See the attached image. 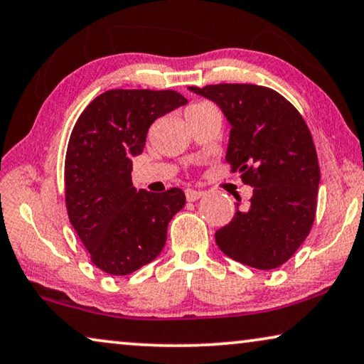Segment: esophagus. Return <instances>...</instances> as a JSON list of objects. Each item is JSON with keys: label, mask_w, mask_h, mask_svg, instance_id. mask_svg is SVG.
Segmentation results:
<instances>
[{"label": "esophagus", "mask_w": 364, "mask_h": 364, "mask_svg": "<svg viewBox=\"0 0 364 364\" xmlns=\"http://www.w3.org/2000/svg\"><path fill=\"white\" fill-rule=\"evenodd\" d=\"M203 195H205L203 191H195V188H187V191H186V197H187L188 202H195V200L203 197Z\"/></svg>", "instance_id": "34e87169"}]
</instances>
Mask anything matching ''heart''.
Instances as JSON below:
<instances>
[{
  "instance_id": "b5f03b06",
  "label": "heart",
  "mask_w": 364,
  "mask_h": 364,
  "mask_svg": "<svg viewBox=\"0 0 364 364\" xmlns=\"http://www.w3.org/2000/svg\"><path fill=\"white\" fill-rule=\"evenodd\" d=\"M200 105H205V103H197V105H192V107H200ZM192 107H191V108H192Z\"/></svg>"
}]
</instances>
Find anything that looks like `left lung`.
I'll use <instances>...</instances> for the list:
<instances>
[{"label": "left lung", "instance_id": "8db88e82", "mask_svg": "<svg viewBox=\"0 0 364 364\" xmlns=\"http://www.w3.org/2000/svg\"><path fill=\"white\" fill-rule=\"evenodd\" d=\"M188 90L212 100L231 124L226 162L255 187L215 233L221 251L241 264L269 271L289 261L312 230L320 169L302 114L272 88L218 83Z\"/></svg>", "mask_w": 364, "mask_h": 364}]
</instances>
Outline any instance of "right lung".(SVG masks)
I'll list each match as a JSON object with an SVG mask.
<instances>
[{
	"mask_svg": "<svg viewBox=\"0 0 364 364\" xmlns=\"http://www.w3.org/2000/svg\"><path fill=\"white\" fill-rule=\"evenodd\" d=\"M187 100L173 90H108L90 102L73 126L65 154L68 220L98 269L128 276L156 259L167 225L186 205L173 187L136 191L133 161L151 124Z\"/></svg>",
	"mask_w": 364,
	"mask_h": 364,
	"instance_id": "add662e5",
	"label": "right lung"
}]
</instances>
